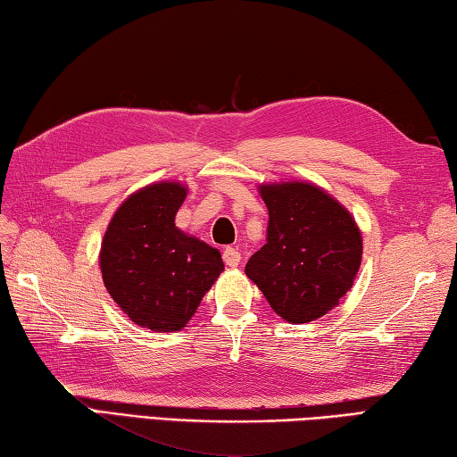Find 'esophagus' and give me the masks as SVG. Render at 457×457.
Segmentation results:
<instances>
[{"instance_id": "obj_1", "label": "esophagus", "mask_w": 457, "mask_h": 457, "mask_svg": "<svg viewBox=\"0 0 457 457\" xmlns=\"http://www.w3.org/2000/svg\"><path fill=\"white\" fill-rule=\"evenodd\" d=\"M222 259L224 263H227L230 269H235L241 265V253H238L237 249H233V246H228V249L222 251Z\"/></svg>"}]
</instances>
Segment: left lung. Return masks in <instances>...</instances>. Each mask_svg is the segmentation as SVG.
<instances>
[{"label": "left lung", "mask_w": 457, "mask_h": 457, "mask_svg": "<svg viewBox=\"0 0 457 457\" xmlns=\"http://www.w3.org/2000/svg\"><path fill=\"white\" fill-rule=\"evenodd\" d=\"M269 211L267 243L249 259L246 278L289 324L326 316L353 289L362 261L354 216L324 188L289 179L259 184Z\"/></svg>", "instance_id": "obj_1"}]
</instances>
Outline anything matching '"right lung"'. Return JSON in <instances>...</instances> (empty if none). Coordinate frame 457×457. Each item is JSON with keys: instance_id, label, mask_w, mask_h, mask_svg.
Segmentation results:
<instances>
[{"instance_id": "1", "label": "right lung", "mask_w": 457, "mask_h": 457, "mask_svg": "<svg viewBox=\"0 0 457 457\" xmlns=\"http://www.w3.org/2000/svg\"><path fill=\"white\" fill-rule=\"evenodd\" d=\"M188 188L176 179L129 194L111 216L99 267L109 295L133 324L178 332L224 271L220 251L176 227Z\"/></svg>"}]
</instances>
